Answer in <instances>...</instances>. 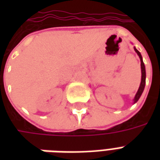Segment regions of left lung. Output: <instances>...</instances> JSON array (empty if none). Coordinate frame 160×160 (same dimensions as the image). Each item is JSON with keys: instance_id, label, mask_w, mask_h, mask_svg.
Returning <instances> with one entry per match:
<instances>
[{"instance_id": "obj_1", "label": "left lung", "mask_w": 160, "mask_h": 160, "mask_svg": "<svg viewBox=\"0 0 160 160\" xmlns=\"http://www.w3.org/2000/svg\"><path fill=\"white\" fill-rule=\"evenodd\" d=\"M134 50H135V52L137 53L138 56H139V57H140V59H141V85H140V87H139V90H138L137 93H136L135 97H134V103H135V102H137L138 99L140 98V97L141 96V94H142V92H143V90H144L145 84H146V69H145V65H144V62H143V61H142V56H141V53L139 52L135 48H134Z\"/></svg>"}]
</instances>
